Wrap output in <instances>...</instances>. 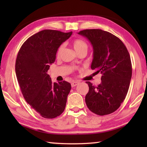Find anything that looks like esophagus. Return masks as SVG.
Masks as SVG:
<instances>
[{
  "mask_svg": "<svg viewBox=\"0 0 147 147\" xmlns=\"http://www.w3.org/2000/svg\"><path fill=\"white\" fill-rule=\"evenodd\" d=\"M79 84L78 82H73L71 83V86L72 87H74L78 85V84Z\"/></svg>",
  "mask_w": 147,
  "mask_h": 147,
  "instance_id": "34e87169",
  "label": "esophagus"
}]
</instances>
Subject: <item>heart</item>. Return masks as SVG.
I'll use <instances>...</instances> for the list:
<instances>
[{"label":"heart","instance_id":"b5f03b06","mask_svg":"<svg viewBox=\"0 0 147 147\" xmlns=\"http://www.w3.org/2000/svg\"><path fill=\"white\" fill-rule=\"evenodd\" d=\"M73 47L76 52L80 51L82 49H87L88 50V45L85 41L81 39H76L73 41ZM63 46L61 45L58 48V52H57V55L59 56L61 54L62 50H63Z\"/></svg>","mask_w":147,"mask_h":147}]
</instances>
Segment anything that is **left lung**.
<instances>
[{
    "mask_svg": "<svg viewBox=\"0 0 147 147\" xmlns=\"http://www.w3.org/2000/svg\"><path fill=\"white\" fill-rule=\"evenodd\" d=\"M90 41L93 48L91 68L102 74L101 83L89 86L86 103L98 115L116 111L127 94L132 73L130 56L120 39L100 29H87L78 33Z\"/></svg>",
    "mask_w": 147,
    "mask_h": 147,
    "instance_id": "obj_1",
    "label": "left lung"
}]
</instances>
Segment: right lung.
Listing matches in <instances>:
<instances>
[{
	"instance_id": "obj_1",
	"label": "right lung",
	"mask_w": 147,
	"mask_h": 147,
	"mask_svg": "<svg viewBox=\"0 0 147 147\" xmlns=\"http://www.w3.org/2000/svg\"><path fill=\"white\" fill-rule=\"evenodd\" d=\"M72 34L44 30L30 37L17 54L16 73L22 93L31 108L44 118H55L65 108L71 84L53 83L47 71L55 61L59 46Z\"/></svg>"
}]
</instances>
